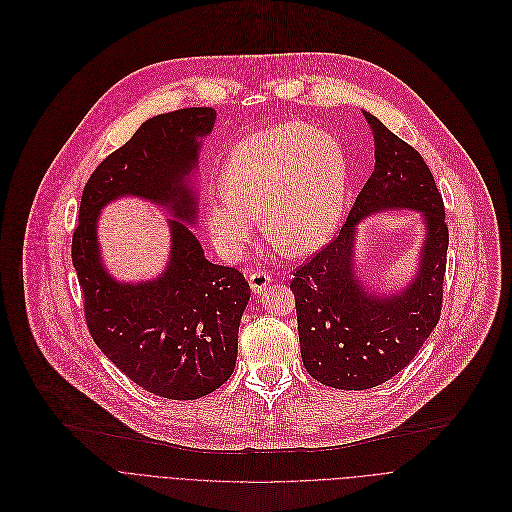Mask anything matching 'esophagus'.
Masks as SVG:
<instances>
[{"label":"esophagus","instance_id":"obj_1","mask_svg":"<svg viewBox=\"0 0 512 512\" xmlns=\"http://www.w3.org/2000/svg\"><path fill=\"white\" fill-rule=\"evenodd\" d=\"M272 280V276L268 274V272H252L250 274V288H252V292L254 294H260L264 288H266V284Z\"/></svg>","mask_w":512,"mask_h":512}]
</instances>
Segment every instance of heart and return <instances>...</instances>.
Instances as JSON below:
<instances>
[{
    "instance_id": "heart-1",
    "label": "heart",
    "mask_w": 512,
    "mask_h": 512,
    "mask_svg": "<svg viewBox=\"0 0 512 512\" xmlns=\"http://www.w3.org/2000/svg\"><path fill=\"white\" fill-rule=\"evenodd\" d=\"M222 181L210 191L206 224L226 258L244 250L258 216L278 248L300 256L333 234L345 206L347 165L331 137L286 123L236 143Z\"/></svg>"
}]
</instances>
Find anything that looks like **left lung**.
I'll use <instances>...</instances> for the list:
<instances>
[{"label":"left lung","mask_w":512,"mask_h":512,"mask_svg":"<svg viewBox=\"0 0 512 512\" xmlns=\"http://www.w3.org/2000/svg\"><path fill=\"white\" fill-rule=\"evenodd\" d=\"M363 115L375 141V171L339 234L290 282L306 371L329 387L355 391L385 383L418 355L440 321L448 254L444 201L424 157L371 113ZM395 207L425 216L421 270L405 291L377 297L354 274V230L363 217Z\"/></svg>","instance_id":"left-lung-1"}]
</instances>
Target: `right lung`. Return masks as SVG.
<instances>
[{
    "label": "right lung",
    "instance_id": "right-lung-1",
    "mask_svg": "<svg viewBox=\"0 0 512 512\" xmlns=\"http://www.w3.org/2000/svg\"><path fill=\"white\" fill-rule=\"evenodd\" d=\"M216 123L212 107L179 109L145 121L84 185L72 264L84 296L90 337L131 381L167 399H197L224 385L238 355V329L250 284L232 266L212 264L185 225L195 222L199 139ZM123 194L149 198L172 212V258L155 281L117 283L99 262L97 212Z\"/></svg>",
    "mask_w": 512,
    "mask_h": 512
}]
</instances>
